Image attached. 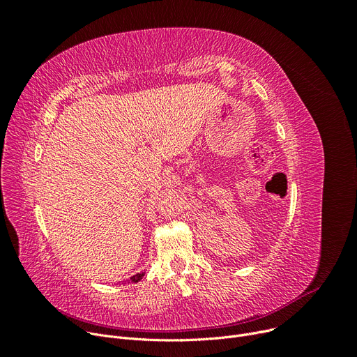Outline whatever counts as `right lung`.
Returning <instances> with one entry per match:
<instances>
[{"mask_svg":"<svg viewBox=\"0 0 357 357\" xmlns=\"http://www.w3.org/2000/svg\"><path fill=\"white\" fill-rule=\"evenodd\" d=\"M143 276H144V273L142 272V273H137V275H135V276H131L130 280H131V282H133V284H136V282H139V280H140Z\"/></svg>","mask_w":357,"mask_h":357,"instance_id":"right-lung-1","label":"right lung"}]
</instances>
